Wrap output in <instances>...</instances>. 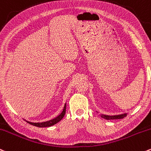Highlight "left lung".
Returning a JSON list of instances; mask_svg holds the SVG:
<instances>
[{
  "label": "left lung",
  "mask_w": 151,
  "mask_h": 151,
  "mask_svg": "<svg viewBox=\"0 0 151 151\" xmlns=\"http://www.w3.org/2000/svg\"><path fill=\"white\" fill-rule=\"evenodd\" d=\"M126 116H127V114H122V115H112V116L102 115H101V117L106 119V120H116V119H122L125 117H126Z\"/></svg>",
  "instance_id": "obj_1"
}]
</instances>
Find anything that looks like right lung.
I'll use <instances>...</instances> for the list:
<instances>
[{
  "instance_id": "right-lung-1",
  "label": "right lung",
  "mask_w": 151,
  "mask_h": 151,
  "mask_svg": "<svg viewBox=\"0 0 151 151\" xmlns=\"http://www.w3.org/2000/svg\"><path fill=\"white\" fill-rule=\"evenodd\" d=\"M65 112H66V104L64 105V109H63L62 113H61L59 115H58L57 117H55V118L52 119V120H49V121H46V122H31L29 121H26V122H27L28 123L31 124V125H34V126H36L39 127H50V126H52V125H55V124H57L58 122L60 121L63 117H64V115H65Z\"/></svg>"
}]
</instances>
